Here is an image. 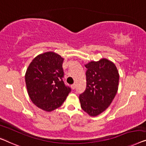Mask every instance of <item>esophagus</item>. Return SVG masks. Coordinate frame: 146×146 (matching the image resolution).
<instances>
[{
	"label": "esophagus",
	"instance_id": "1",
	"mask_svg": "<svg viewBox=\"0 0 146 146\" xmlns=\"http://www.w3.org/2000/svg\"><path fill=\"white\" fill-rule=\"evenodd\" d=\"M71 88H72V90H74V89L76 88V84H72V85L71 86Z\"/></svg>",
	"mask_w": 146,
	"mask_h": 146
}]
</instances>
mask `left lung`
Instances as JSON below:
<instances>
[{
	"mask_svg": "<svg viewBox=\"0 0 146 146\" xmlns=\"http://www.w3.org/2000/svg\"><path fill=\"white\" fill-rule=\"evenodd\" d=\"M86 88L79 95L82 109L90 116L99 115L111 105L117 93L119 74L114 63L103 58L85 65Z\"/></svg>",
	"mask_w": 146,
	"mask_h": 146,
	"instance_id": "left-lung-1",
	"label": "left lung"
}]
</instances>
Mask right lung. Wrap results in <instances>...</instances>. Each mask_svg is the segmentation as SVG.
I'll use <instances>...</instances> for the list:
<instances>
[{
	"instance_id": "add662e5",
	"label": "right lung",
	"mask_w": 146,
	"mask_h": 146,
	"mask_svg": "<svg viewBox=\"0 0 146 146\" xmlns=\"http://www.w3.org/2000/svg\"><path fill=\"white\" fill-rule=\"evenodd\" d=\"M63 60L58 54L45 52L33 59L26 71L25 80L29 98L44 111L58 108L71 92L62 80Z\"/></svg>"
}]
</instances>
